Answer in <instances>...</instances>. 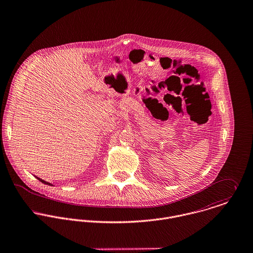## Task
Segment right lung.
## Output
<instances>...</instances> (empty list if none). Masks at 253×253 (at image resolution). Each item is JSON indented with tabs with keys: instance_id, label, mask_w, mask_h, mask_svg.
Segmentation results:
<instances>
[{
	"instance_id": "add662e5",
	"label": "right lung",
	"mask_w": 253,
	"mask_h": 253,
	"mask_svg": "<svg viewBox=\"0 0 253 253\" xmlns=\"http://www.w3.org/2000/svg\"><path fill=\"white\" fill-rule=\"evenodd\" d=\"M37 178H38L40 181H42V183H44V184H48V185H51L50 183H48V182H46V181H44V180H42V179H41V178H39V177H37Z\"/></svg>"
}]
</instances>
